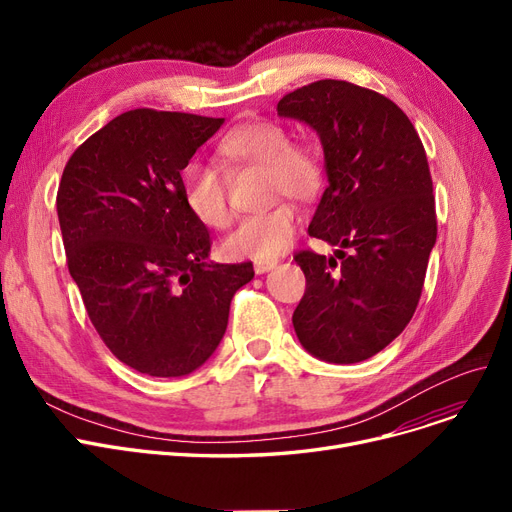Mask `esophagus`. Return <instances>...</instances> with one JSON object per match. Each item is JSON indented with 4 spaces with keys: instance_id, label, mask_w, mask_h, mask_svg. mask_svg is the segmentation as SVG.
Returning <instances> with one entry per match:
<instances>
[{
    "instance_id": "34e87169",
    "label": "esophagus",
    "mask_w": 512,
    "mask_h": 512,
    "mask_svg": "<svg viewBox=\"0 0 512 512\" xmlns=\"http://www.w3.org/2000/svg\"><path fill=\"white\" fill-rule=\"evenodd\" d=\"M280 261L274 257V259H259V261H255V272L257 274H265V272H270V270H274V267L278 265Z\"/></svg>"
}]
</instances>
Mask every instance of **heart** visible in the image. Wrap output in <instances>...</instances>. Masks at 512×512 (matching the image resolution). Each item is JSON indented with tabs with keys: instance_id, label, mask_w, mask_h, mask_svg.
Segmentation results:
<instances>
[{
	"instance_id": "obj_1",
	"label": "heart",
	"mask_w": 512,
	"mask_h": 512,
	"mask_svg": "<svg viewBox=\"0 0 512 512\" xmlns=\"http://www.w3.org/2000/svg\"><path fill=\"white\" fill-rule=\"evenodd\" d=\"M218 159L228 174L242 168H265L270 195L311 201L324 186V157L311 143H292L288 126L276 120H253L224 134ZM184 203L203 226L222 230L230 224L228 180L209 164H191L182 174ZM299 230V213L290 203L249 215L224 240V253L234 259H274L284 253Z\"/></svg>"
}]
</instances>
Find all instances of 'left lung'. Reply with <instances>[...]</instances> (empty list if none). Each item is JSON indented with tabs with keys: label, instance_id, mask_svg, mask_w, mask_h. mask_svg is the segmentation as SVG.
Segmentation results:
<instances>
[{
	"label": "left lung",
	"instance_id": "obj_1",
	"mask_svg": "<svg viewBox=\"0 0 512 512\" xmlns=\"http://www.w3.org/2000/svg\"><path fill=\"white\" fill-rule=\"evenodd\" d=\"M278 114L313 126L328 188L309 234L334 257L299 251L307 288L292 326L330 363H359L411 321L436 245V199L427 157L407 114L388 97L346 80H317L284 95Z\"/></svg>",
	"mask_w": 512,
	"mask_h": 512
}]
</instances>
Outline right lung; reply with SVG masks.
Returning a JSON list of instances; mask_svg holds the SVG:
<instances>
[{
    "instance_id": "1",
    "label": "right lung",
    "mask_w": 512,
    "mask_h": 512,
    "mask_svg": "<svg viewBox=\"0 0 512 512\" xmlns=\"http://www.w3.org/2000/svg\"><path fill=\"white\" fill-rule=\"evenodd\" d=\"M224 124L130 110L80 145L64 168L58 218L91 324L124 365L180 378L218 348L253 263H209L211 236L188 211L180 172Z\"/></svg>"
}]
</instances>
